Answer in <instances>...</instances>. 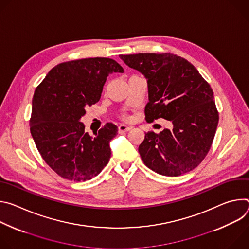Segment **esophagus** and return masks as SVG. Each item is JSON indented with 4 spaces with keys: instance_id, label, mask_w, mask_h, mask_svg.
<instances>
[{
    "instance_id": "34e87169",
    "label": "esophagus",
    "mask_w": 249,
    "mask_h": 249,
    "mask_svg": "<svg viewBox=\"0 0 249 249\" xmlns=\"http://www.w3.org/2000/svg\"><path fill=\"white\" fill-rule=\"evenodd\" d=\"M131 129H132V127L126 126V125H124V124H122V125H120V126L118 127V131H119V133H124V132H128V131H130Z\"/></svg>"
}]
</instances>
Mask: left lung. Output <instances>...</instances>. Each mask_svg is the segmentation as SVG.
Masks as SVG:
<instances>
[{"instance_id":"obj_1","label":"left lung","mask_w":249,"mask_h":249,"mask_svg":"<svg viewBox=\"0 0 249 249\" xmlns=\"http://www.w3.org/2000/svg\"><path fill=\"white\" fill-rule=\"evenodd\" d=\"M148 83L146 120L164 118L172 130L148 132L139 146L144 163L165 176H178L198 166L207 156L219 123L214 92L198 70L170 53L120 55Z\"/></svg>"}]
</instances>
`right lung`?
Segmentation results:
<instances>
[{
	"label": "right lung",
	"mask_w": 249,
	"mask_h": 249,
	"mask_svg": "<svg viewBox=\"0 0 249 249\" xmlns=\"http://www.w3.org/2000/svg\"><path fill=\"white\" fill-rule=\"evenodd\" d=\"M112 73L124 70L109 58L69 61L54 67L34 91L30 133L45 162L63 178L89 180L110 160L117 126L106 123L92 137L80 119L100 99Z\"/></svg>",
	"instance_id": "right-lung-1"
}]
</instances>
